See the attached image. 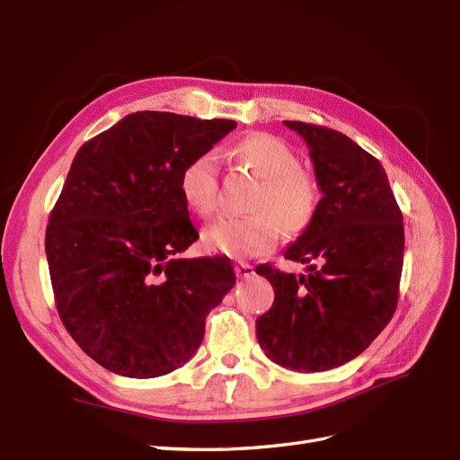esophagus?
<instances>
[{
  "label": "esophagus",
  "mask_w": 460,
  "mask_h": 460,
  "mask_svg": "<svg viewBox=\"0 0 460 460\" xmlns=\"http://www.w3.org/2000/svg\"><path fill=\"white\" fill-rule=\"evenodd\" d=\"M234 270H235V276H238V278H249V276L255 274V269L249 262H238V264H235Z\"/></svg>",
  "instance_id": "34e87169"
}]
</instances>
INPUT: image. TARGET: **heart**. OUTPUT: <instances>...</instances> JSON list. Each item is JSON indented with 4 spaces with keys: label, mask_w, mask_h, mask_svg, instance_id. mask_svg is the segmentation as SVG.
I'll return each instance as SVG.
<instances>
[{
    "label": "heart",
    "mask_w": 460,
    "mask_h": 460,
    "mask_svg": "<svg viewBox=\"0 0 460 460\" xmlns=\"http://www.w3.org/2000/svg\"><path fill=\"white\" fill-rule=\"evenodd\" d=\"M235 157L261 178L247 217H222L203 230V243L230 257L264 255L280 238V226L296 235L313 222L320 191L316 180L301 169V159L282 137L252 134L234 147ZM217 155L203 151L186 163L178 188L186 207L199 217H208L217 207Z\"/></svg>",
    "instance_id": "1"
}]
</instances>
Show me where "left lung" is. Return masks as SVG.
I'll return each mask as SVG.
<instances>
[{"mask_svg":"<svg viewBox=\"0 0 460 460\" xmlns=\"http://www.w3.org/2000/svg\"><path fill=\"white\" fill-rule=\"evenodd\" d=\"M311 149L318 211L286 259L309 264L286 274L261 264L274 303L257 318L261 349L276 365L323 372L349 363L392 320L402 270L405 230L382 163L351 137L284 120Z\"/></svg>","mask_w":460,"mask_h":460,"instance_id":"8db88e82","label":"left lung"}]
</instances>
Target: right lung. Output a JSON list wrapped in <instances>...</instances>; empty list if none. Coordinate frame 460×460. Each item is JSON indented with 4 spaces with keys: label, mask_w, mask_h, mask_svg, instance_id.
<instances>
[{
    "label": "right lung",
    "mask_w": 460,
    "mask_h": 460,
    "mask_svg": "<svg viewBox=\"0 0 460 460\" xmlns=\"http://www.w3.org/2000/svg\"><path fill=\"white\" fill-rule=\"evenodd\" d=\"M234 120L137 111L82 146L49 215L46 255L66 332L103 368L157 378L198 351L235 284L226 257L178 259L199 238L180 172Z\"/></svg>",
    "instance_id": "1"
}]
</instances>
